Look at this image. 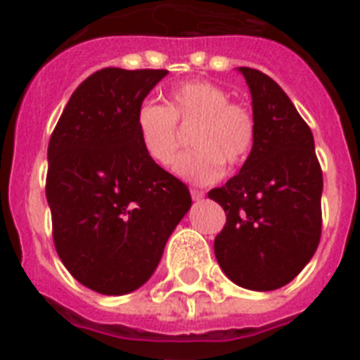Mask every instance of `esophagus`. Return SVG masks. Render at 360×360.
<instances>
[{"label":"esophagus","mask_w":360,"mask_h":360,"mask_svg":"<svg viewBox=\"0 0 360 360\" xmlns=\"http://www.w3.org/2000/svg\"><path fill=\"white\" fill-rule=\"evenodd\" d=\"M191 196L192 200H196V202H200L203 196H205V192L203 191H198V188H191Z\"/></svg>","instance_id":"34e87169"}]
</instances>
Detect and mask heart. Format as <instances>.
Listing matches in <instances>:
<instances>
[{"label":"heart","mask_w":360,"mask_h":360,"mask_svg":"<svg viewBox=\"0 0 360 360\" xmlns=\"http://www.w3.org/2000/svg\"><path fill=\"white\" fill-rule=\"evenodd\" d=\"M191 151L174 164L181 179L207 185L220 179L224 164L237 168L256 143V120L245 104L230 101L224 87L207 80H186L166 95V106L143 103L136 112V132L146 157L168 166L181 146L179 127H191Z\"/></svg>","instance_id":"heart-1"}]
</instances>
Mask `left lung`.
I'll return each mask as SVG.
<instances>
[{"label":"left lung","mask_w":360,"mask_h":360,"mask_svg":"<svg viewBox=\"0 0 360 360\" xmlns=\"http://www.w3.org/2000/svg\"><path fill=\"white\" fill-rule=\"evenodd\" d=\"M239 72L250 87L256 143L239 174L209 192L226 213L214 256L231 282L271 291L295 278L318 248L323 174L312 130L282 87L262 70Z\"/></svg>","instance_id":"left-lung-1"}]
</instances>
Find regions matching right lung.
<instances>
[{"mask_svg": "<svg viewBox=\"0 0 360 360\" xmlns=\"http://www.w3.org/2000/svg\"><path fill=\"white\" fill-rule=\"evenodd\" d=\"M168 70H97L76 87L48 143L46 200L59 259L103 295L138 290L191 209L185 183L146 157L136 112Z\"/></svg>", "mask_w": 360, "mask_h": 360, "instance_id": "add662e5", "label": "right lung"}]
</instances>
